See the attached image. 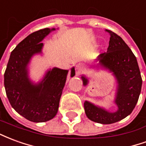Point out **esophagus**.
<instances>
[{
    "label": "esophagus",
    "mask_w": 146,
    "mask_h": 146,
    "mask_svg": "<svg viewBox=\"0 0 146 146\" xmlns=\"http://www.w3.org/2000/svg\"><path fill=\"white\" fill-rule=\"evenodd\" d=\"M83 71V66L80 64H77L76 66V75H80Z\"/></svg>",
    "instance_id": "34e87169"
}]
</instances>
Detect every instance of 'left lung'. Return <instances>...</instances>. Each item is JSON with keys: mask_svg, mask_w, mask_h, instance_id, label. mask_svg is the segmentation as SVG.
Returning <instances> with one entry per match:
<instances>
[{"mask_svg": "<svg viewBox=\"0 0 146 146\" xmlns=\"http://www.w3.org/2000/svg\"><path fill=\"white\" fill-rule=\"evenodd\" d=\"M110 35L107 52L98 55L92 68L108 70L116 80V95L114 103L117 106L115 112L93 104L88 101L84 103L88 118L94 122L110 124L118 122L130 115L138 102L141 93V80L138 62L135 54L121 37L111 30H106ZM84 87L88 84L89 79L82 75Z\"/></svg>", "mask_w": 146, "mask_h": 146, "instance_id": "left-lung-1", "label": "left lung"}]
</instances>
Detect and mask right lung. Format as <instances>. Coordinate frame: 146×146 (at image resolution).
I'll return each instance as SVG.
<instances>
[{"mask_svg":"<svg viewBox=\"0 0 146 146\" xmlns=\"http://www.w3.org/2000/svg\"><path fill=\"white\" fill-rule=\"evenodd\" d=\"M55 28L42 29L27 36L11 51L5 73V88L10 104L19 114L30 121L46 122L57 114L69 70L49 69L39 82L30 77L32 58L41 54V41ZM75 76L73 67L70 76Z\"/></svg>","mask_w":146,"mask_h":146,"instance_id":"add662e5","label":"right lung"}]
</instances>
